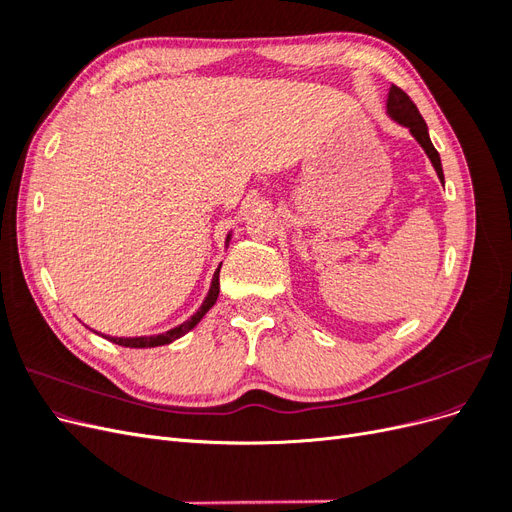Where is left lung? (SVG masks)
<instances>
[{"label": "left lung", "instance_id": "left-lung-1", "mask_svg": "<svg viewBox=\"0 0 512 512\" xmlns=\"http://www.w3.org/2000/svg\"><path fill=\"white\" fill-rule=\"evenodd\" d=\"M386 111L389 115L401 123V126H406L410 130V134L416 138L418 145L425 149V153L429 156L433 168H436V173L440 177V181L444 183V173H442V162H440V153L433 147L429 132H427V123L418 113V108L414 106V102L410 100V96L406 94L404 89H399L397 85L391 87L389 91V100H386Z\"/></svg>", "mask_w": 512, "mask_h": 512}]
</instances>
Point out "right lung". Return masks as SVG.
Wrapping results in <instances>:
<instances>
[{
  "label": "right lung",
  "mask_w": 512,
  "mask_h": 512,
  "mask_svg": "<svg viewBox=\"0 0 512 512\" xmlns=\"http://www.w3.org/2000/svg\"><path fill=\"white\" fill-rule=\"evenodd\" d=\"M230 241V235L226 237V243ZM222 267V265H220ZM220 267L215 269L213 273V282H211V288H209V294L205 297L203 305H200L198 312L190 318L185 320L183 324H179V327L170 329L166 333H160V335H149V337H111V335H102L106 337L108 342H113L117 346H126V348H156V346H164V344H170L175 342V339H179L181 335H185L188 331H192L196 324L203 320V316L209 312V309L215 305V301H218V294H220ZM98 333V331H96ZM100 335V333H98Z\"/></svg>",
  "instance_id": "add662e5"
}]
</instances>
